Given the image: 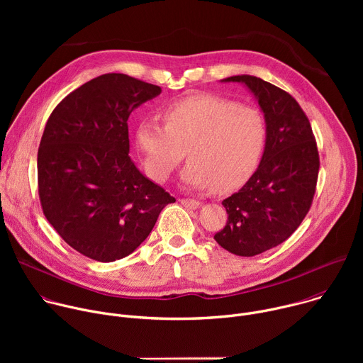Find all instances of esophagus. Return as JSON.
Here are the masks:
<instances>
[{"label":"esophagus","instance_id":"34e87169","mask_svg":"<svg viewBox=\"0 0 363 363\" xmlns=\"http://www.w3.org/2000/svg\"><path fill=\"white\" fill-rule=\"evenodd\" d=\"M179 202L186 206V208H191V210H195L199 206V201L194 199V198H179Z\"/></svg>","mask_w":363,"mask_h":363}]
</instances>
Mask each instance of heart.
Segmentation results:
<instances>
[{
	"instance_id": "1",
	"label": "heart",
	"mask_w": 363,
	"mask_h": 363,
	"mask_svg": "<svg viewBox=\"0 0 363 363\" xmlns=\"http://www.w3.org/2000/svg\"><path fill=\"white\" fill-rule=\"evenodd\" d=\"M162 118L165 125L143 121L136 129L143 167L158 182L172 175L188 150L185 184L233 191L255 172L266 152L264 115L218 94L198 93L171 101Z\"/></svg>"
}]
</instances>
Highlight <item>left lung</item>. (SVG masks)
<instances>
[{
  "mask_svg": "<svg viewBox=\"0 0 363 363\" xmlns=\"http://www.w3.org/2000/svg\"><path fill=\"white\" fill-rule=\"evenodd\" d=\"M257 97L267 122V146L245 185L223 201L228 220L214 238L227 251L252 257L286 241L312 206L319 150L308 118L283 89L255 76H233Z\"/></svg>",
  "mask_w": 363,
  "mask_h": 363,
  "instance_id": "left-lung-1",
  "label": "left lung"
}]
</instances>
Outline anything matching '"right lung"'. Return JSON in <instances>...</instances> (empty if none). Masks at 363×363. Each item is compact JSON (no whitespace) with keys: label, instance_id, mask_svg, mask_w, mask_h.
Returning <instances> with one entry per match:
<instances>
[{"label":"right lung","instance_id":"obj_1","mask_svg":"<svg viewBox=\"0 0 363 363\" xmlns=\"http://www.w3.org/2000/svg\"><path fill=\"white\" fill-rule=\"evenodd\" d=\"M160 93L128 74H101L67 94L45 123L37 155L43 214L91 260L133 252L175 202L129 157V115Z\"/></svg>","mask_w":363,"mask_h":363}]
</instances>
